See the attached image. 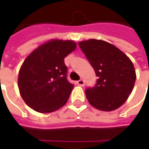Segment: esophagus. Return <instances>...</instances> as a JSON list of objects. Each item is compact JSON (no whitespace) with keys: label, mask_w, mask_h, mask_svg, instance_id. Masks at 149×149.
<instances>
[{"label":"esophagus","mask_w":149,"mask_h":149,"mask_svg":"<svg viewBox=\"0 0 149 149\" xmlns=\"http://www.w3.org/2000/svg\"><path fill=\"white\" fill-rule=\"evenodd\" d=\"M77 84L80 85V86H84V80L83 78L79 79V80L77 81Z\"/></svg>","instance_id":"esophagus-1"}]
</instances>
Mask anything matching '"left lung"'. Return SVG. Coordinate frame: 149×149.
Instances as JSON below:
<instances>
[{
  "label": "left lung",
  "mask_w": 149,
  "mask_h": 149,
  "mask_svg": "<svg viewBox=\"0 0 149 149\" xmlns=\"http://www.w3.org/2000/svg\"><path fill=\"white\" fill-rule=\"evenodd\" d=\"M78 45L93 67L97 83L85 91L93 107L111 111L125 103L135 82V72L131 60L117 47L104 40H89Z\"/></svg>",
  "instance_id": "obj_1"
}]
</instances>
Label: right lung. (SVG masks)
Instances as JSON below:
<instances>
[{
  "instance_id": "right-lung-1",
  "label": "right lung",
  "mask_w": 149,
  "mask_h": 149,
  "mask_svg": "<svg viewBox=\"0 0 149 149\" xmlns=\"http://www.w3.org/2000/svg\"><path fill=\"white\" fill-rule=\"evenodd\" d=\"M76 46L71 40H51L25 59L18 84L21 97L30 108L51 113L66 104L74 85L67 79L65 58Z\"/></svg>"
}]
</instances>
